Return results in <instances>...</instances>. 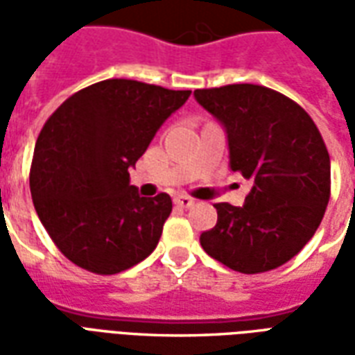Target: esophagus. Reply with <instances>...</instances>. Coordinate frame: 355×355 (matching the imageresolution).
<instances>
[{"mask_svg":"<svg viewBox=\"0 0 355 355\" xmlns=\"http://www.w3.org/2000/svg\"><path fill=\"white\" fill-rule=\"evenodd\" d=\"M175 203H177V207L188 209V207H192L193 203H196V200L188 198V196H178V198H175Z\"/></svg>","mask_w":355,"mask_h":355,"instance_id":"obj_1","label":"esophagus"}]
</instances>
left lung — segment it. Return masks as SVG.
I'll use <instances>...</instances> for the list:
<instances>
[{
  "instance_id": "8db88e82",
  "label": "left lung",
  "mask_w": 355,
  "mask_h": 355,
  "mask_svg": "<svg viewBox=\"0 0 355 355\" xmlns=\"http://www.w3.org/2000/svg\"><path fill=\"white\" fill-rule=\"evenodd\" d=\"M196 101L223 125L230 169L251 182L245 203H216L203 251L241 274L291 261L318 230L331 193V162L312 117L285 94L251 83L198 89Z\"/></svg>"
}]
</instances>
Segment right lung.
Masks as SVG:
<instances>
[{
  "instance_id": "1",
  "label": "right lung",
  "mask_w": 355,
  "mask_h": 355,
  "mask_svg": "<svg viewBox=\"0 0 355 355\" xmlns=\"http://www.w3.org/2000/svg\"><path fill=\"white\" fill-rule=\"evenodd\" d=\"M192 91L106 80L66 98L43 125L30 190L35 213L66 259L119 274L152 253L173 211L167 193L140 198L129 169Z\"/></svg>"
}]
</instances>
